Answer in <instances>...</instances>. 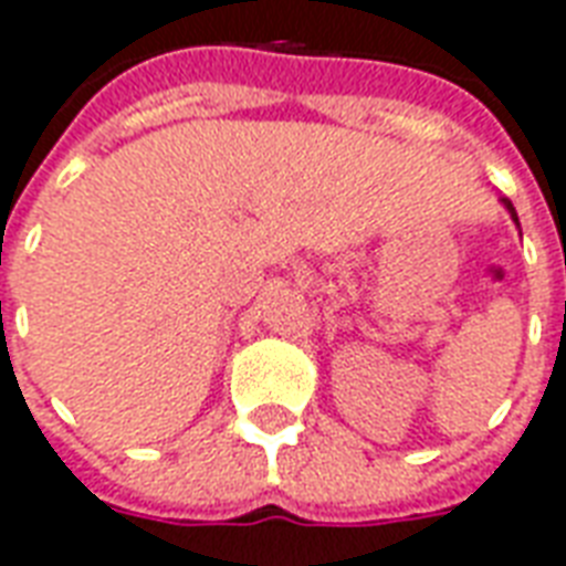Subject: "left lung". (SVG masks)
I'll return each instance as SVG.
<instances>
[{
    "instance_id": "1",
    "label": "left lung",
    "mask_w": 566,
    "mask_h": 566,
    "mask_svg": "<svg viewBox=\"0 0 566 566\" xmlns=\"http://www.w3.org/2000/svg\"><path fill=\"white\" fill-rule=\"evenodd\" d=\"M501 203H504L506 212H510V216H513V221H516V224H518V216H516V209H513V203H510V200H506V198H501Z\"/></svg>"
}]
</instances>
